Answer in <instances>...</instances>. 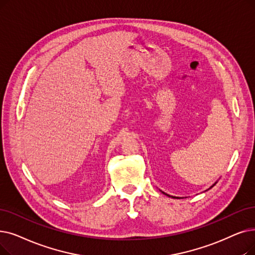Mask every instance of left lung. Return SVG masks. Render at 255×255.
I'll return each mask as SVG.
<instances>
[{"mask_svg": "<svg viewBox=\"0 0 255 255\" xmlns=\"http://www.w3.org/2000/svg\"><path fill=\"white\" fill-rule=\"evenodd\" d=\"M216 183H217V182H216ZM216 183H215V184H216ZM215 184H214V185H215ZM214 185H212V186H210V187H209V189H212V187H213ZM162 193H163V192H162ZM163 194H165V193H163ZM165 195H167V196H169V197H172V198H176V197H174V196H170V195H168V194H165Z\"/></svg>", "mask_w": 255, "mask_h": 255, "instance_id": "obj_1", "label": "left lung"}]
</instances>
